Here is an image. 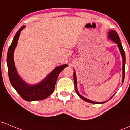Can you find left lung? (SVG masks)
Returning a JSON list of instances; mask_svg holds the SVG:
<instances>
[{
    "mask_svg": "<svg viewBox=\"0 0 130 130\" xmlns=\"http://www.w3.org/2000/svg\"><path fill=\"white\" fill-rule=\"evenodd\" d=\"M108 37L110 38L111 40H112L115 43H116L118 45V48H119V50L121 52V57H122L123 58V78H122V82L123 83L124 79H125V62H126V58H125V51H124L122 45H121V42H120V37L118 36V34H117V32H115V30H110V32L108 33ZM73 79H74V83H75V91L77 93V95L80 96L82 99L84 101L87 102H89V103H95V104H102V103H104L106 102H93V101L90 100L89 99H87V98L83 97V96H82L80 93H79L78 91L77 90V82H76V73L75 72H73ZM112 98V97H111Z\"/></svg>",
    "mask_w": 130,
    "mask_h": 130,
    "instance_id": "1",
    "label": "left lung"
}]
</instances>
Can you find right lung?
Segmentation results:
<instances>
[{
  "mask_svg": "<svg viewBox=\"0 0 130 130\" xmlns=\"http://www.w3.org/2000/svg\"><path fill=\"white\" fill-rule=\"evenodd\" d=\"M25 27V26H22L17 31L8 50L7 63L9 80L11 85L24 100L28 102L42 100L47 98L54 92L58 76L61 71L67 67V65L65 64L56 67L45 78L37 84L30 85L25 83L18 75L13 61V53L17 46L19 35Z\"/></svg>",
  "mask_w": 130,
  "mask_h": 130,
  "instance_id": "1",
  "label": "right lung"
}]
</instances>
